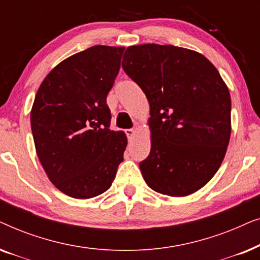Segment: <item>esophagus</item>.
<instances>
[{
  "label": "esophagus",
  "mask_w": 260,
  "mask_h": 260,
  "mask_svg": "<svg viewBox=\"0 0 260 260\" xmlns=\"http://www.w3.org/2000/svg\"><path fill=\"white\" fill-rule=\"evenodd\" d=\"M125 134H126L127 140L131 141L134 138L135 135H136V130H135V129H126L125 130Z\"/></svg>",
  "instance_id": "34e87169"
}]
</instances>
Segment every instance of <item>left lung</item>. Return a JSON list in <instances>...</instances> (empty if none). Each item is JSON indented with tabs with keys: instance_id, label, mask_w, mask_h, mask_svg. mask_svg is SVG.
<instances>
[{
	"instance_id": "8db88e82",
	"label": "left lung",
	"mask_w": 260,
	"mask_h": 260,
	"mask_svg": "<svg viewBox=\"0 0 260 260\" xmlns=\"http://www.w3.org/2000/svg\"><path fill=\"white\" fill-rule=\"evenodd\" d=\"M122 67L150 105L151 150L140 168L151 189L186 197L218 172L231 136V95L207 58L172 45L127 47Z\"/></svg>"
}]
</instances>
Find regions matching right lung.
<instances>
[{"label": "right lung", "mask_w": 260, "mask_h": 260, "mask_svg": "<svg viewBox=\"0 0 260 260\" xmlns=\"http://www.w3.org/2000/svg\"><path fill=\"white\" fill-rule=\"evenodd\" d=\"M124 47L93 46L67 58L35 95L30 126L38 157L52 183L69 197L90 199L111 187L127 141L110 129L106 95Z\"/></svg>", "instance_id": "1"}]
</instances>
